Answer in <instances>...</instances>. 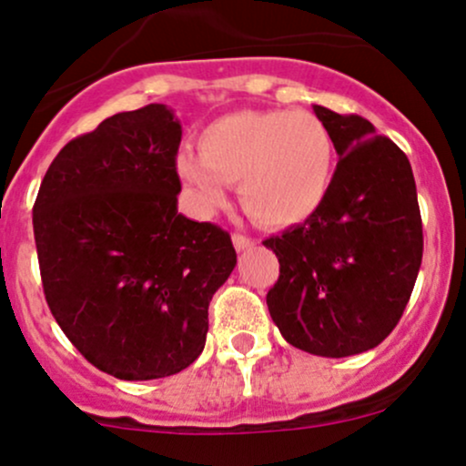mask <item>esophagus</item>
<instances>
[{"mask_svg":"<svg viewBox=\"0 0 466 466\" xmlns=\"http://www.w3.org/2000/svg\"><path fill=\"white\" fill-rule=\"evenodd\" d=\"M232 243H234V248H237V251H245V249L254 248V240L248 238V237H243V234H234Z\"/></svg>","mask_w":466,"mask_h":466,"instance_id":"34e87169","label":"esophagus"}]
</instances>
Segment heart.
<instances>
[{"mask_svg":"<svg viewBox=\"0 0 466 466\" xmlns=\"http://www.w3.org/2000/svg\"><path fill=\"white\" fill-rule=\"evenodd\" d=\"M198 151L177 154L176 171L199 208L221 206L226 184H238L240 206L267 228L306 221L332 187V134L306 110L229 112L199 132Z\"/></svg>","mask_w":466,"mask_h":466,"instance_id":"b5f03b06","label":"heart"}]
</instances>
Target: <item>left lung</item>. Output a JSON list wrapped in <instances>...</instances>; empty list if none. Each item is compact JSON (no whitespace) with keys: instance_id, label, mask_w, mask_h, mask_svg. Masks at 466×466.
<instances>
[{"instance_id":"1","label":"left lung","mask_w":466,"mask_h":466,"mask_svg":"<svg viewBox=\"0 0 466 466\" xmlns=\"http://www.w3.org/2000/svg\"><path fill=\"white\" fill-rule=\"evenodd\" d=\"M312 110L339 162L319 210L265 240L279 260L267 306L287 343L345 358L378 347L400 323L423 258L421 212L410 162L390 138L358 115Z\"/></svg>"}]
</instances>
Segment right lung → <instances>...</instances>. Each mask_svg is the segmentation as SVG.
Returning <instances> with one entry per match:
<instances>
[{
	"label": "right lung",
	"instance_id": "add662e5",
	"mask_svg": "<svg viewBox=\"0 0 466 466\" xmlns=\"http://www.w3.org/2000/svg\"><path fill=\"white\" fill-rule=\"evenodd\" d=\"M179 141L165 104L112 115L58 151L35 201L49 310L119 380L167 378L198 360L212 295L237 267L226 229L177 212Z\"/></svg>",
	"mask_w": 466,
	"mask_h": 466
}]
</instances>
